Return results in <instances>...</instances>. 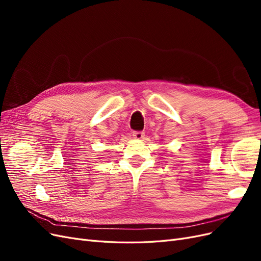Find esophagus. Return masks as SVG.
<instances>
[{"label": "esophagus", "mask_w": 261, "mask_h": 261, "mask_svg": "<svg viewBox=\"0 0 261 261\" xmlns=\"http://www.w3.org/2000/svg\"><path fill=\"white\" fill-rule=\"evenodd\" d=\"M144 136H145V134L143 132H134L133 133V137L135 138V139H138V140L143 139Z\"/></svg>", "instance_id": "1"}]
</instances>
